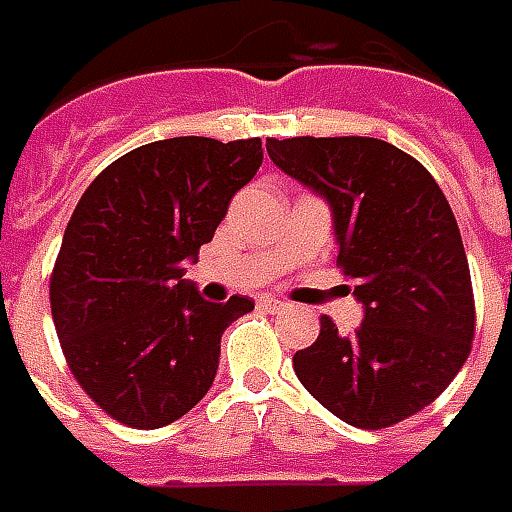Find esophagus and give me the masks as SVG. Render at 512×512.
Returning <instances> with one entry per match:
<instances>
[{
    "mask_svg": "<svg viewBox=\"0 0 512 512\" xmlns=\"http://www.w3.org/2000/svg\"><path fill=\"white\" fill-rule=\"evenodd\" d=\"M259 306L267 308V311H284L286 303H284V300H275V297H264Z\"/></svg>",
    "mask_w": 512,
    "mask_h": 512,
    "instance_id": "34e87169",
    "label": "esophagus"
}]
</instances>
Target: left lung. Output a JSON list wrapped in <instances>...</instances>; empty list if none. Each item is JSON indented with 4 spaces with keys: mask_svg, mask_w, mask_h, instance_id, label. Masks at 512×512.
Returning <instances> with one entry per match:
<instances>
[{
    "mask_svg": "<svg viewBox=\"0 0 512 512\" xmlns=\"http://www.w3.org/2000/svg\"><path fill=\"white\" fill-rule=\"evenodd\" d=\"M267 154L333 209L336 267L364 322L342 336L320 317L297 350V380L342 422L380 430L419 413L460 372L474 339V292L458 223L419 159L375 137L267 140Z\"/></svg>",
    "mask_w": 512,
    "mask_h": 512,
    "instance_id": "8db88e82",
    "label": "left lung"
}]
</instances>
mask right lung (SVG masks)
Listing matches in <instances>:
<instances>
[{"label": "right lung", "instance_id": "right-lung-1", "mask_svg": "<svg viewBox=\"0 0 512 512\" xmlns=\"http://www.w3.org/2000/svg\"><path fill=\"white\" fill-rule=\"evenodd\" d=\"M262 157L259 137H170L123 154L82 192L49 281L52 320L76 383L121 424L157 430L195 408L220 336L253 311L239 295L209 303L181 275Z\"/></svg>", "mask_w": 512, "mask_h": 512}]
</instances>
